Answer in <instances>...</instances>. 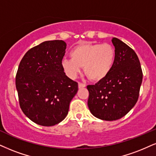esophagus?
<instances>
[{
  "instance_id": "obj_1",
  "label": "esophagus",
  "mask_w": 156,
  "mask_h": 156,
  "mask_svg": "<svg viewBox=\"0 0 156 156\" xmlns=\"http://www.w3.org/2000/svg\"><path fill=\"white\" fill-rule=\"evenodd\" d=\"M78 87H79V88L85 87H86V84H84L83 83H81V82H79V83H78Z\"/></svg>"
}]
</instances>
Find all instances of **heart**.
<instances>
[{
	"instance_id": "obj_1",
	"label": "heart",
	"mask_w": 156,
	"mask_h": 156,
	"mask_svg": "<svg viewBox=\"0 0 156 156\" xmlns=\"http://www.w3.org/2000/svg\"><path fill=\"white\" fill-rule=\"evenodd\" d=\"M115 55L114 48L108 43L80 44L70 51L71 59H63L61 66L66 76L72 80L78 76L83 67L90 80L98 82L110 73Z\"/></svg>"
}]
</instances>
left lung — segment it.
Masks as SVG:
<instances>
[{
    "label": "left lung",
    "mask_w": 156,
    "mask_h": 156,
    "mask_svg": "<svg viewBox=\"0 0 156 156\" xmlns=\"http://www.w3.org/2000/svg\"><path fill=\"white\" fill-rule=\"evenodd\" d=\"M115 61L106 77L87 85V105L92 114L105 121L122 118L137 103L143 72L137 54L118 38L113 37Z\"/></svg>",
    "instance_id": "1"
}]
</instances>
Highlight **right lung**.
I'll return each instance as SVG.
<instances>
[{
    "mask_svg": "<svg viewBox=\"0 0 156 156\" xmlns=\"http://www.w3.org/2000/svg\"><path fill=\"white\" fill-rule=\"evenodd\" d=\"M66 43L50 40L27 52L16 76V87L23 113L37 124L55 125L66 118L78 83L61 66Z\"/></svg>",
    "mask_w": 156,
    "mask_h": 156,
    "instance_id": "obj_1",
    "label": "right lung"
}]
</instances>
